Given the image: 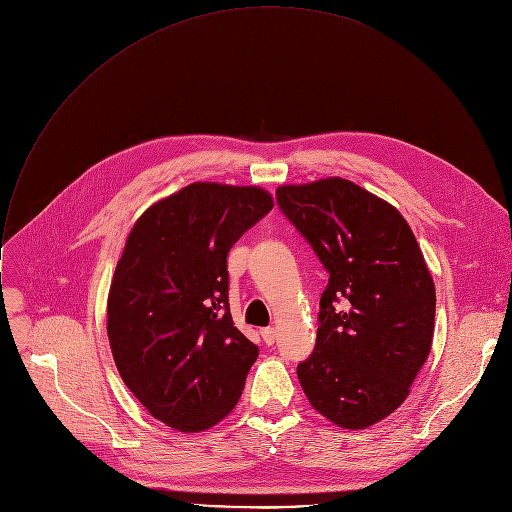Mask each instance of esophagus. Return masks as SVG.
<instances>
[{
  "instance_id": "34e87169",
  "label": "esophagus",
  "mask_w": 512,
  "mask_h": 512,
  "mask_svg": "<svg viewBox=\"0 0 512 512\" xmlns=\"http://www.w3.org/2000/svg\"><path fill=\"white\" fill-rule=\"evenodd\" d=\"M261 336H263V340H265V344H273L275 342V328H271V326H267V328H261Z\"/></svg>"
}]
</instances>
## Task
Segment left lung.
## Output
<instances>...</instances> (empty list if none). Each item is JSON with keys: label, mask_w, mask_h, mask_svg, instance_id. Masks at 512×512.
Returning a JSON list of instances; mask_svg holds the SVG:
<instances>
[{"label": "left lung", "mask_w": 512, "mask_h": 512, "mask_svg": "<svg viewBox=\"0 0 512 512\" xmlns=\"http://www.w3.org/2000/svg\"><path fill=\"white\" fill-rule=\"evenodd\" d=\"M277 204L330 273L300 385L334 425L371 427L407 399L431 350L435 285L423 253L401 212L350 180L283 184Z\"/></svg>", "instance_id": "1"}]
</instances>
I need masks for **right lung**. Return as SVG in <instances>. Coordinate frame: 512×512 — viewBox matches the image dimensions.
Returning <instances> with one entry per match:
<instances>
[{
	"label": "right lung",
	"mask_w": 512,
	"mask_h": 512,
	"mask_svg": "<svg viewBox=\"0 0 512 512\" xmlns=\"http://www.w3.org/2000/svg\"><path fill=\"white\" fill-rule=\"evenodd\" d=\"M271 208L259 186L194 182L154 202L127 235L107 336L127 389L168 427L204 431L241 399L259 350L233 322L227 255Z\"/></svg>",
	"instance_id": "1"
}]
</instances>
